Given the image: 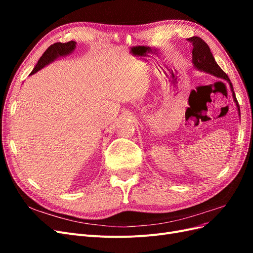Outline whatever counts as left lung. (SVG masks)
Here are the masks:
<instances>
[{
	"label": "left lung",
	"instance_id": "8db88e82",
	"mask_svg": "<svg viewBox=\"0 0 253 253\" xmlns=\"http://www.w3.org/2000/svg\"><path fill=\"white\" fill-rule=\"evenodd\" d=\"M187 40H188V42L192 44V46H193L192 62L197 70L209 73L213 76H215V77L225 79L229 82V84H230L232 96L234 99V102L236 103V108H237V110H239V115H240V105H239V102H237V100H236L232 83L230 82V79L228 78L227 74L223 70H221V68L217 65V63L215 62V59H214L212 52L210 50V47L208 46V44H207L200 37H192V38H189V39H187Z\"/></svg>",
	"mask_w": 253,
	"mask_h": 253
}]
</instances>
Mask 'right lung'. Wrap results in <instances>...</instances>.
Instances as JSON below:
<instances>
[{"label": "right lung", "instance_id": "right-lung-1", "mask_svg": "<svg viewBox=\"0 0 253 253\" xmlns=\"http://www.w3.org/2000/svg\"><path fill=\"white\" fill-rule=\"evenodd\" d=\"M75 47H76V42L75 41H70V42H66V43H61V42L53 43L52 45H50V46L46 50L44 51L42 57L40 58L39 61H38L37 65L35 66L33 72L30 73V75H34L38 71H40L42 67L49 64L50 62H52V61L57 59L58 57L66 56V55H68V53L73 52Z\"/></svg>", "mask_w": 253, "mask_h": 253}]
</instances>
